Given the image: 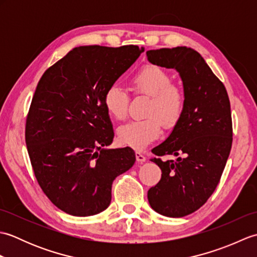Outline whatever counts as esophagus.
Returning <instances> with one entry per match:
<instances>
[{
	"label": "esophagus",
	"mask_w": 257,
	"mask_h": 257,
	"mask_svg": "<svg viewBox=\"0 0 257 257\" xmlns=\"http://www.w3.org/2000/svg\"><path fill=\"white\" fill-rule=\"evenodd\" d=\"M136 159H137L138 162H141V163L147 161V158L143 154H141V152H139V151L136 152Z\"/></svg>",
	"instance_id": "1"
}]
</instances>
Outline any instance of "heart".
<instances>
[{
    "instance_id": "1",
    "label": "heart",
    "mask_w": 257,
    "mask_h": 257,
    "mask_svg": "<svg viewBox=\"0 0 257 257\" xmlns=\"http://www.w3.org/2000/svg\"><path fill=\"white\" fill-rule=\"evenodd\" d=\"M171 77L166 70L156 65H147L132 78L133 89L150 97L143 120H133L118 128L120 143L141 150L160 137L161 122L173 127L181 118L185 99L183 91L171 85ZM103 106L109 116L121 120L127 116L128 94L121 86L112 84L103 94Z\"/></svg>"
}]
</instances>
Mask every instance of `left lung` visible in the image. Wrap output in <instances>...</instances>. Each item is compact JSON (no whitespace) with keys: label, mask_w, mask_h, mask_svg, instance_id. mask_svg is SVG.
I'll return each mask as SVG.
<instances>
[{"label":"left lung","mask_w":257,"mask_h":257,"mask_svg":"<svg viewBox=\"0 0 257 257\" xmlns=\"http://www.w3.org/2000/svg\"><path fill=\"white\" fill-rule=\"evenodd\" d=\"M148 61L173 68L182 80L185 106L169 137L152 149L161 180L148 191L150 206L161 215L182 217L203 205L220 182L232 147L230 100L224 85L200 54L178 46L147 52Z\"/></svg>","instance_id":"8db88e82"}]
</instances>
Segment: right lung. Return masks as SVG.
I'll return each mask as SVG.
<instances>
[{
	"label": "right lung",
	"instance_id": "obj_1",
	"mask_svg": "<svg viewBox=\"0 0 257 257\" xmlns=\"http://www.w3.org/2000/svg\"><path fill=\"white\" fill-rule=\"evenodd\" d=\"M144 51L75 47L38 81L26 119L27 151L43 192L67 214L105 211L113 180L134 166L132 148H109L113 130L103 94Z\"/></svg>",
	"mask_w": 257,
	"mask_h": 257
}]
</instances>
